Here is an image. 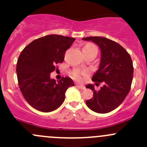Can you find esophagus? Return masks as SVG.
I'll return each mask as SVG.
<instances>
[{"mask_svg":"<svg viewBox=\"0 0 147 147\" xmlns=\"http://www.w3.org/2000/svg\"><path fill=\"white\" fill-rule=\"evenodd\" d=\"M75 85L78 86V87L80 88V89H82V90L85 89V86H84V85H82V84H76Z\"/></svg>","mask_w":147,"mask_h":147,"instance_id":"34e87169","label":"esophagus"}]
</instances>
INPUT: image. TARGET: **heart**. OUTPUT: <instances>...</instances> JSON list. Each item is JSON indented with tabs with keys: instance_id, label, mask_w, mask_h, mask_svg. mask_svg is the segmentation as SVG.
Masks as SVG:
<instances>
[{
	"instance_id": "heart-1",
	"label": "heart",
	"mask_w": 147,
	"mask_h": 147,
	"mask_svg": "<svg viewBox=\"0 0 147 147\" xmlns=\"http://www.w3.org/2000/svg\"><path fill=\"white\" fill-rule=\"evenodd\" d=\"M96 49L94 44H86L85 46H84L83 49H86V50H91V49ZM89 74V71L88 69H75L71 72V76L72 78L75 80L78 81H82L84 79V78L88 76Z\"/></svg>"
}]
</instances>
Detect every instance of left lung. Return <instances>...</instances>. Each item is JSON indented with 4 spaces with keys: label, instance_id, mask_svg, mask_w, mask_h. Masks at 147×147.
<instances>
[{
    "label": "left lung",
    "instance_id": "1",
    "mask_svg": "<svg viewBox=\"0 0 147 147\" xmlns=\"http://www.w3.org/2000/svg\"><path fill=\"white\" fill-rule=\"evenodd\" d=\"M82 39L92 41L101 49L99 68L92 80L96 84L103 83L99 91L95 90L92 84L86 86L94 92L93 97L86 104L94 112L107 113L118 108L130 90L134 72L132 61L125 49L115 41L101 36Z\"/></svg>",
    "mask_w": 147,
    "mask_h": 147
}]
</instances>
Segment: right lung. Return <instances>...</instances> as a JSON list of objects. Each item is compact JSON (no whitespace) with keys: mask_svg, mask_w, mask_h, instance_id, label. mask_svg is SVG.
Instances as JSON below:
<instances>
[{"mask_svg":"<svg viewBox=\"0 0 147 147\" xmlns=\"http://www.w3.org/2000/svg\"><path fill=\"white\" fill-rule=\"evenodd\" d=\"M75 38L51 34L34 40L21 52L16 72L18 84L24 99L32 107L41 112H51L61 106L65 94L74 82L62 78L57 82L50 78L63 63L65 51Z\"/></svg>","mask_w":147,"mask_h":147,"instance_id":"obj_1","label":"right lung"}]
</instances>
